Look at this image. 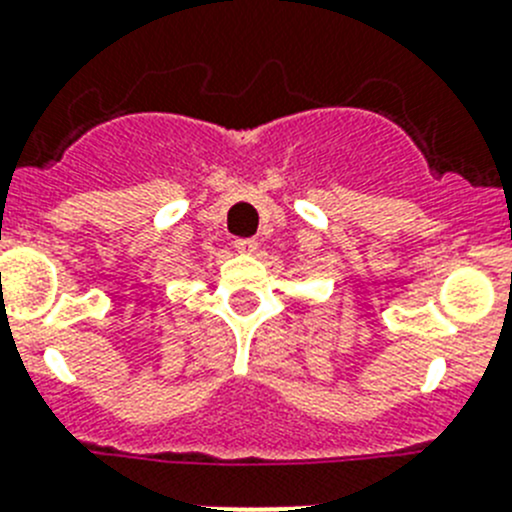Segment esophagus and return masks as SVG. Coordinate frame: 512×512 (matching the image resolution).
Returning a JSON list of instances; mask_svg holds the SVG:
<instances>
[{"label": "esophagus", "instance_id": "1", "mask_svg": "<svg viewBox=\"0 0 512 512\" xmlns=\"http://www.w3.org/2000/svg\"><path fill=\"white\" fill-rule=\"evenodd\" d=\"M234 250L242 252V255H252L257 250V240H252V237H237L234 240Z\"/></svg>", "mask_w": 512, "mask_h": 512}]
</instances>
